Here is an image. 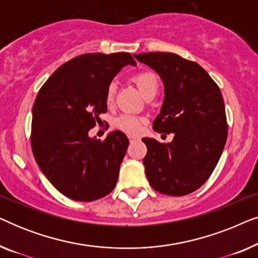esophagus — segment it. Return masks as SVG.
Returning a JSON list of instances; mask_svg holds the SVG:
<instances>
[{
    "mask_svg": "<svg viewBox=\"0 0 258 258\" xmlns=\"http://www.w3.org/2000/svg\"><path fill=\"white\" fill-rule=\"evenodd\" d=\"M128 139H129V142H130V143H133V142H134V141L139 140V139H137V137H136V136H132V135H130V136H128Z\"/></svg>",
    "mask_w": 258,
    "mask_h": 258,
    "instance_id": "esophagus-1",
    "label": "esophagus"
}]
</instances>
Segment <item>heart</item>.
<instances>
[{"label": "heart", "instance_id": "heart-1", "mask_svg": "<svg viewBox=\"0 0 258 258\" xmlns=\"http://www.w3.org/2000/svg\"><path fill=\"white\" fill-rule=\"evenodd\" d=\"M132 80L136 84V87L139 88V90L143 96H147L148 94L151 93L156 94L158 86H160L156 74L150 72V70H142V72L135 74L132 77ZM115 95L116 86L114 83H110L107 88V93H105V101H107L108 104H110L114 101ZM141 123H142V119L135 115L122 114L115 119L114 124L116 128L122 130V132L128 134H136L139 133Z\"/></svg>", "mask_w": 258, "mask_h": 258}]
</instances>
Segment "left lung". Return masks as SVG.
Returning <instances> with one entry per match:
<instances>
[{"label": "left lung", "instance_id": "left-lung-1", "mask_svg": "<svg viewBox=\"0 0 258 258\" xmlns=\"http://www.w3.org/2000/svg\"><path fill=\"white\" fill-rule=\"evenodd\" d=\"M135 58L161 75L165 96L153 128L174 133L170 143L143 139L146 175L156 191L184 196L213 174L228 137L224 102L216 82L196 62L171 52H143Z\"/></svg>", "mask_w": 258, "mask_h": 258}]
</instances>
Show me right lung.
I'll list each match as a JSON object with an SVG mask.
<instances>
[{"label": "right lung", "instance_id": "add662e5", "mask_svg": "<svg viewBox=\"0 0 258 258\" xmlns=\"http://www.w3.org/2000/svg\"><path fill=\"white\" fill-rule=\"evenodd\" d=\"M129 52L84 54L69 59L45 81L33 107L31 150L52 185L74 201L90 202L115 188L129 141L115 130L105 140L88 133L107 112L105 93Z\"/></svg>", "mask_w": 258, "mask_h": 258}]
</instances>
